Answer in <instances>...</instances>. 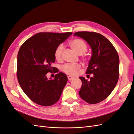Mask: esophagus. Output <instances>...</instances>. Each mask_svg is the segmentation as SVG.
<instances>
[{"label": "esophagus", "instance_id": "obj_1", "mask_svg": "<svg viewBox=\"0 0 134 134\" xmlns=\"http://www.w3.org/2000/svg\"><path fill=\"white\" fill-rule=\"evenodd\" d=\"M68 79L69 80L71 81V80H72V79H74V78H73V77H72V76H70V75H69V76H68Z\"/></svg>", "mask_w": 134, "mask_h": 134}]
</instances>
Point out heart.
Segmentation results:
<instances>
[{"label": "heart", "mask_w": 134, "mask_h": 134, "mask_svg": "<svg viewBox=\"0 0 134 134\" xmlns=\"http://www.w3.org/2000/svg\"><path fill=\"white\" fill-rule=\"evenodd\" d=\"M69 44L70 47L79 55H82L87 51L88 46L86 42L83 40L75 38L71 40ZM64 46L63 44H60L56 47L54 51V56L56 60H60L62 58V54ZM80 68L78 64H66L62 67V70L68 75H75L76 72Z\"/></svg>", "instance_id": "obj_1"}]
</instances>
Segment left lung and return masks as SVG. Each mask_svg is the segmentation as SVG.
Listing matches in <instances>:
<instances>
[{"label": "left lung", "instance_id": "left-lung-1", "mask_svg": "<svg viewBox=\"0 0 134 134\" xmlns=\"http://www.w3.org/2000/svg\"><path fill=\"white\" fill-rule=\"evenodd\" d=\"M74 36L86 40L92 50L86 74L93 75L90 80L79 77L82 86L79 94L88 103H99L109 96L118 82L120 64L118 53L111 42L100 34L81 31L75 32Z\"/></svg>", "mask_w": 134, "mask_h": 134}]
</instances>
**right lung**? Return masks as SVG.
<instances>
[{"label": "right lung", "mask_w": 134, "mask_h": 134, "mask_svg": "<svg viewBox=\"0 0 134 134\" xmlns=\"http://www.w3.org/2000/svg\"><path fill=\"white\" fill-rule=\"evenodd\" d=\"M72 34L40 32L27 40L17 56V76L22 90L31 100L43 106L56 103L67 83L68 77L58 72L51 65L55 63L54 51L59 44ZM57 72L48 80L47 72Z\"/></svg>", "instance_id": "1"}]
</instances>
